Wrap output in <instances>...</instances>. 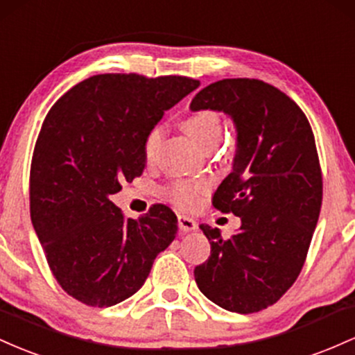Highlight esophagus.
<instances>
[{"mask_svg": "<svg viewBox=\"0 0 355 355\" xmlns=\"http://www.w3.org/2000/svg\"><path fill=\"white\" fill-rule=\"evenodd\" d=\"M178 225H179V230L184 231V233H188V231H194L198 228V223L193 220V218L189 216H184V214H179L178 216Z\"/></svg>", "mask_w": 355, "mask_h": 355, "instance_id": "1", "label": "esophagus"}]
</instances>
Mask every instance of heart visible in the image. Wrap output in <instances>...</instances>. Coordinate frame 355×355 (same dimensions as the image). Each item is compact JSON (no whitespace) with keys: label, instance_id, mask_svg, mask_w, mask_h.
<instances>
[{"label":"heart","instance_id":"b5f03b06","mask_svg":"<svg viewBox=\"0 0 355 355\" xmlns=\"http://www.w3.org/2000/svg\"><path fill=\"white\" fill-rule=\"evenodd\" d=\"M182 129L186 134L198 142L199 146L205 149H213L223 137V119L220 112L213 109H201L196 112L189 114L188 117L182 121ZM162 139V127L156 125L150 129L144 141V157L146 161H153L156 156V150L159 142ZM205 191L202 182H189V181H176L171 184L169 196L181 208L191 209L198 206L201 193Z\"/></svg>","mask_w":355,"mask_h":355}]
</instances>
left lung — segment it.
<instances>
[{
  "label": "left lung",
  "instance_id": "obj_1",
  "mask_svg": "<svg viewBox=\"0 0 355 355\" xmlns=\"http://www.w3.org/2000/svg\"><path fill=\"white\" fill-rule=\"evenodd\" d=\"M225 112L236 129L233 169L213 205L241 218L223 238L201 225L211 254L194 268L198 288L221 309L260 312L280 300L305 263L322 206L312 127L288 95L254 78H225L199 90L191 110Z\"/></svg>",
  "mask_w": 355,
  "mask_h": 355
}]
</instances>
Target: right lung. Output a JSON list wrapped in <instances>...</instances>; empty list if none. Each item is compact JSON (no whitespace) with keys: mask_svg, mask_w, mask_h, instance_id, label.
<instances>
[{"mask_svg":"<svg viewBox=\"0 0 355 355\" xmlns=\"http://www.w3.org/2000/svg\"><path fill=\"white\" fill-rule=\"evenodd\" d=\"M198 87L179 75H94L46 114L31 159V223L53 277L82 304L112 306L132 297L176 238L167 206L125 220L110 196L141 176L147 134Z\"/></svg>","mask_w":355,"mask_h":355,"instance_id":"obj_1","label":"right lung"}]
</instances>
